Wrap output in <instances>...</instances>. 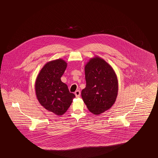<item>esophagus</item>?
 Wrapping results in <instances>:
<instances>
[{
	"label": "esophagus",
	"mask_w": 158,
	"mask_h": 158,
	"mask_svg": "<svg viewBox=\"0 0 158 158\" xmlns=\"http://www.w3.org/2000/svg\"><path fill=\"white\" fill-rule=\"evenodd\" d=\"M75 94L76 97V98L80 97V96H81V92H80V90H76L75 92Z\"/></svg>",
	"instance_id": "esophagus-1"
}]
</instances>
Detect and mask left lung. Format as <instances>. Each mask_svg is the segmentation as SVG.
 Listing matches in <instances>:
<instances>
[{
	"label": "left lung",
	"instance_id": "1",
	"mask_svg": "<svg viewBox=\"0 0 158 158\" xmlns=\"http://www.w3.org/2000/svg\"><path fill=\"white\" fill-rule=\"evenodd\" d=\"M86 85L82 98L90 113L99 115L109 110L115 103L118 84L113 68L105 60L96 56L85 67Z\"/></svg>",
	"mask_w": 158,
	"mask_h": 158
}]
</instances>
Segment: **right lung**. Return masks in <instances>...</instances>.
<instances>
[{
	"instance_id": "right-lung-1",
	"label": "right lung",
	"mask_w": 158,
	"mask_h": 158,
	"mask_svg": "<svg viewBox=\"0 0 158 158\" xmlns=\"http://www.w3.org/2000/svg\"><path fill=\"white\" fill-rule=\"evenodd\" d=\"M67 63L59 59L47 63L38 73L35 83V94L40 104L47 110L62 115L71 105L75 94L61 81L67 68Z\"/></svg>"
}]
</instances>
